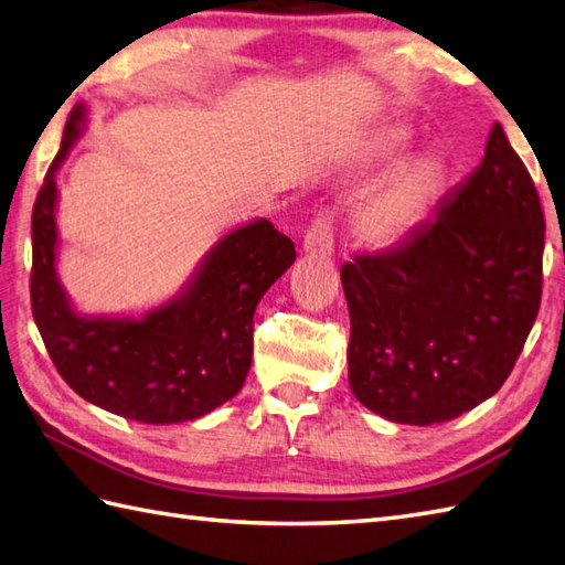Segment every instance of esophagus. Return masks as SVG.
<instances>
[{"label":"esophagus","mask_w":565,"mask_h":565,"mask_svg":"<svg viewBox=\"0 0 565 565\" xmlns=\"http://www.w3.org/2000/svg\"><path fill=\"white\" fill-rule=\"evenodd\" d=\"M303 249L308 255L328 257L334 249V221L330 211H320L303 237Z\"/></svg>","instance_id":"34e87169"}]
</instances>
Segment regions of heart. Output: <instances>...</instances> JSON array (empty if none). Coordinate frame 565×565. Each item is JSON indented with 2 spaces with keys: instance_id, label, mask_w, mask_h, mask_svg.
<instances>
[{
  "instance_id": "obj_1",
  "label": "heart",
  "mask_w": 565,
  "mask_h": 565,
  "mask_svg": "<svg viewBox=\"0 0 565 565\" xmlns=\"http://www.w3.org/2000/svg\"><path fill=\"white\" fill-rule=\"evenodd\" d=\"M403 142V134H391L386 138V148L393 150ZM444 167L435 154H423L407 162L401 172H395L391 182L376 191L366 201L359 215V227L369 243H391L398 237L407 225L415 221L419 209L435 194L441 184Z\"/></svg>"
}]
</instances>
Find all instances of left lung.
<instances>
[{
	"label": "left lung",
	"instance_id": "1",
	"mask_svg": "<svg viewBox=\"0 0 565 565\" xmlns=\"http://www.w3.org/2000/svg\"><path fill=\"white\" fill-rule=\"evenodd\" d=\"M544 231L532 177L495 124L435 218L342 267L356 401L427 427L498 393L542 303Z\"/></svg>",
	"mask_w": 565,
	"mask_h": 565
}]
</instances>
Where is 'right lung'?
Instances as JSON below:
<instances>
[{
    "label": "right lung",
    "mask_w": 565,
    "mask_h": 565,
    "mask_svg": "<svg viewBox=\"0 0 565 565\" xmlns=\"http://www.w3.org/2000/svg\"><path fill=\"white\" fill-rule=\"evenodd\" d=\"M82 121L77 106L33 203V320L57 374L84 401L148 425L196 419L243 388L252 316L294 264V239L269 221L243 225L213 247L177 301L142 320L79 318L55 276V170L79 138Z\"/></svg>",
    "instance_id": "right-lung-1"
}]
</instances>
